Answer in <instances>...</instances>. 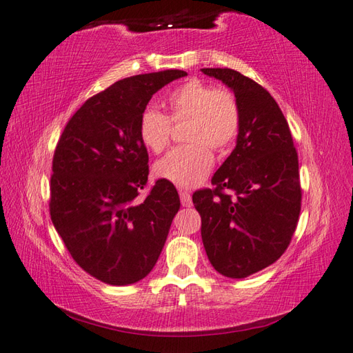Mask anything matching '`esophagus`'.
<instances>
[{
  "instance_id": "obj_1",
  "label": "esophagus",
  "mask_w": 353,
  "mask_h": 353,
  "mask_svg": "<svg viewBox=\"0 0 353 353\" xmlns=\"http://www.w3.org/2000/svg\"><path fill=\"white\" fill-rule=\"evenodd\" d=\"M179 195H180V201H182V204H183L185 208L192 206V199H191V194H190V192L180 190V191H179Z\"/></svg>"
}]
</instances>
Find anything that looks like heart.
Wrapping results in <instances>:
<instances>
[{
	"label": "heart",
	"instance_id": "1",
	"mask_svg": "<svg viewBox=\"0 0 353 353\" xmlns=\"http://www.w3.org/2000/svg\"><path fill=\"white\" fill-rule=\"evenodd\" d=\"M168 116L145 108L138 121V137L147 150L161 153L171 139V123L188 121L185 141L154 163V176L182 188L203 183L214 167V153L225 150L241 128V110L232 92L212 88L200 79H190L167 96Z\"/></svg>",
	"mask_w": 353,
	"mask_h": 353
}]
</instances>
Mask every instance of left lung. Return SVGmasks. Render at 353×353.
<instances>
[{
    "label": "left lung",
    "mask_w": 353,
    "mask_h": 353,
    "mask_svg": "<svg viewBox=\"0 0 353 353\" xmlns=\"http://www.w3.org/2000/svg\"><path fill=\"white\" fill-rule=\"evenodd\" d=\"M232 90L241 110L236 147L194 192L204 250L218 272L245 278L288 250L301 212L298 153L280 106L256 81L233 69H201Z\"/></svg>",
    "instance_id": "obj_1"
}]
</instances>
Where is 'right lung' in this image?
I'll return each instance as SVG.
<instances>
[{"instance_id": "obj_1", "label": "right lung", "mask_w": 353, "mask_h": 353, "mask_svg": "<svg viewBox=\"0 0 353 353\" xmlns=\"http://www.w3.org/2000/svg\"><path fill=\"white\" fill-rule=\"evenodd\" d=\"M186 75L171 69L117 81L73 114L55 147L52 224L73 260L102 283L143 280L167 241L179 194L161 179L138 199L149 177L138 121L158 90Z\"/></svg>"}]
</instances>
